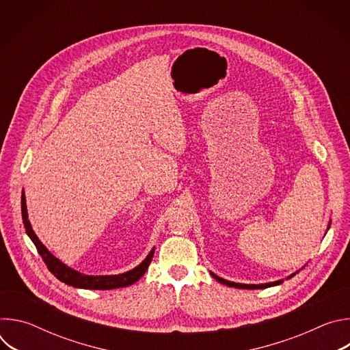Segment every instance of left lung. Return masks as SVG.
<instances>
[{
  "label": "left lung",
  "instance_id": "8db88e82",
  "mask_svg": "<svg viewBox=\"0 0 350 350\" xmlns=\"http://www.w3.org/2000/svg\"><path fill=\"white\" fill-rule=\"evenodd\" d=\"M212 274V277L215 278V280H217L219 282H221V284H224V285H228V286H234V288H242V289H263V288H269V286H274V285H278V284H281L282 281H275V282H269V284H260V285H249V284H238V282H231V281H227V280H224V278H220V277H217L216 274H213V273H211Z\"/></svg>",
  "mask_w": 350,
  "mask_h": 350
}]
</instances>
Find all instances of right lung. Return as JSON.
I'll return each mask as SVG.
<instances>
[{"mask_svg": "<svg viewBox=\"0 0 350 350\" xmlns=\"http://www.w3.org/2000/svg\"><path fill=\"white\" fill-rule=\"evenodd\" d=\"M22 219H23V224H25L27 235L30 237V239L36 245L37 251H38L40 256L42 258L44 263L46 265L48 270L51 271L59 281H62V282H65L68 285L76 286V288H84V289H115V288H123V286L131 285V284L138 281L145 274L149 263H151V260L154 258L155 247L142 260V263H139L135 269H133V270H130L127 273L118 274V275H85V274H81V273H79V271L65 266L53 254H49L48 249L40 242V239L34 234V231H33V228L30 226V221L27 219V209H26L25 193H22Z\"/></svg>", "mask_w": 350, "mask_h": 350, "instance_id": "1", "label": "right lung"}]
</instances>
